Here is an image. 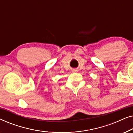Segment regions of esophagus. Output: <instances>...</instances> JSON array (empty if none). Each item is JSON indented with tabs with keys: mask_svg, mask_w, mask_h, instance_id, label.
<instances>
[{
	"mask_svg": "<svg viewBox=\"0 0 133 133\" xmlns=\"http://www.w3.org/2000/svg\"><path fill=\"white\" fill-rule=\"evenodd\" d=\"M76 71V70H74V71Z\"/></svg>",
	"mask_w": 133,
	"mask_h": 133,
	"instance_id": "obj_1",
	"label": "esophagus"
}]
</instances>
